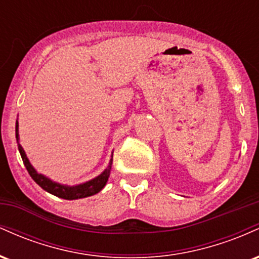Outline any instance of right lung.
<instances>
[{"label":"right lung","instance_id":"1","mask_svg":"<svg viewBox=\"0 0 259 259\" xmlns=\"http://www.w3.org/2000/svg\"><path fill=\"white\" fill-rule=\"evenodd\" d=\"M16 138H17L18 150H19L20 156H22L23 163H24L26 170H28V173L30 174L32 180H34L38 186L42 187L45 191L57 196V197L64 198V200H78V198H84V197H89V196L96 195L97 192H100L101 190L105 187L107 180H108L109 178V174H111L113 159H111V162H109L108 168H107L102 174L99 175V177L95 178V179H92L90 181H88V183L81 184V185H78V186H64V185H61V184L55 183V181L50 180L49 178L44 177L42 174H38L34 169V167L30 164L29 159L26 158L24 150H23L22 146L19 145V138H18V121L16 123Z\"/></svg>","mask_w":259,"mask_h":259}]
</instances>
